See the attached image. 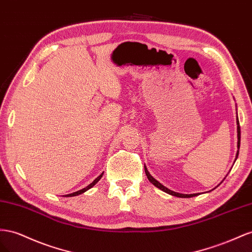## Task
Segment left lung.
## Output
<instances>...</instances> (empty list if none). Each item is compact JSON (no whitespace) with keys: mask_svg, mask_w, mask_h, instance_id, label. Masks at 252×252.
Here are the masks:
<instances>
[{"mask_svg":"<svg viewBox=\"0 0 252 252\" xmlns=\"http://www.w3.org/2000/svg\"><path fill=\"white\" fill-rule=\"evenodd\" d=\"M236 125H238V152H236V155H235V160L236 158H238L239 156V149H240V145H241V127H240V122H239V118L236 117ZM234 160V162H235ZM145 171H146V175L148 177V179L150 181V183H152L155 187H157L158 189H160L161 191L166 192L168 194H170V195H173V196H177V197H183V198H188V197H193V196H197L199 195V193H193V194H183V193H177V192H174L172 191L170 189H168L167 187H164L163 185H161L159 182L156 181V179L150 174V172L148 171L147 167L145 166ZM215 189V188H214Z\"/></svg>","mask_w":252,"mask_h":252,"instance_id":"obj_1","label":"left lung"}]
</instances>
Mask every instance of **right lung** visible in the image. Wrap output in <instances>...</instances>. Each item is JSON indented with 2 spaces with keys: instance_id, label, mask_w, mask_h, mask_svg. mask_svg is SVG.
<instances>
[{
  "instance_id": "obj_1",
  "label": "right lung",
  "mask_w": 252,
  "mask_h": 252,
  "mask_svg": "<svg viewBox=\"0 0 252 252\" xmlns=\"http://www.w3.org/2000/svg\"><path fill=\"white\" fill-rule=\"evenodd\" d=\"M103 173L104 172H102L101 174H100L96 179H94V182L93 183H91L88 187H85V188H83V189H81V190H79V191H76V192H74V193H70V194H66V195H63V196H65V197H71V196H77V195H79V194H82V193H84V192H86L88 191L89 189H91V188H93V187H94L100 179H101V177L103 176Z\"/></svg>"
}]
</instances>
